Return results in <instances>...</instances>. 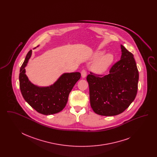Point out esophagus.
Here are the masks:
<instances>
[{
	"mask_svg": "<svg viewBox=\"0 0 157 157\" xmlns=\"http://www.w3.org/2000/svg\"><path fill=\"white\" fill-rule=\"evenodd\" d=\"M87 75V72L86 71L85 69H83L81 71V75H82V78H85L86 77V76Z\"/></svg>",
	"mask_w": 157,
	"mask_h": 157,
	"instance_id": "obj_1",
	"label": "esophagus"
}]
</instances>
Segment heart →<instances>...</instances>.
<instances>
[{"mask_svg": "<svg viewBox=\"0 0 157 157\" xmlns=\"http://www.w3.org/2000/svg\"><path fill=\"white\" fill-rule=\"evenodd\" d=\"M104 51H99L95 53V57L96 58H98L100 56L104 55ZM113 60H114V56L112 54L106 53L99 58L94 63L92 68L94 70V71H95V72L102 73L105 71H106L108 68L111 65V64L113 62Z\"/></svg>", "mask_w": 157, "mask_h": 157, "instance_id": "b5f03b06", "label": "heart"}]
</instances>
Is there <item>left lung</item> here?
Here are the masks:
<instances>
[{"label": "left lung", "instance_id": "8db88e82", "mask_svg": "<svg viewBox=\"0 0 157 157\" xmlns=\"http://www.w3.org/2000/svg\"><path fill=\"white\" fill-rule=\"evenodd\" d=\"M121 48V59L112 65L108 74L90 72L86 77L91 108L100 115L121 113L134 101L137 94L139 72L134 55L123 45Z\"/></svg>", "mask_w": 157, "mask_h": 157}]
</instances>
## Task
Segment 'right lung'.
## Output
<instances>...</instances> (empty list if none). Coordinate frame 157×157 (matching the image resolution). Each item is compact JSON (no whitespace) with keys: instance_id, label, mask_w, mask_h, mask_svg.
Segmentation results:
<instances>
[{"instance_id":"obj_1","label":"right lung","mask_w":157,"mask_h":157,"mask_svg":"<svg viewBox=\"0 0 157 157\" xmlns=\"http://www.w3.org/2000/svg\"><path fill=\"white\" fill-rule=\"evenodd\" d=\"M31 55L30 50L20 69L19 86L23 97L40 113L48 115L59 112L66 106L69 94L81 75L79 72L66 73L52 85L39 87L32 84L25 74V67Z\"/></svg>"}]
</instances>
